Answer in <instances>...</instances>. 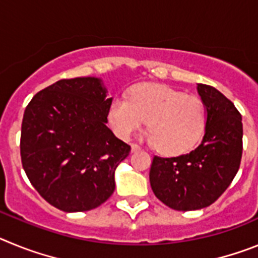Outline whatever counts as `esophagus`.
<instances>
[{
	"instance_id": "1",
	"label": "esophagus",
	"mask_w": 258,
	"mask_h": 258,
	"mask_svg": "<svg viewBox=\"0 0 258 258\" xmlns=\"http://www.w3.org/2000/svg\"><path fill=\"white\" fill-rule=\"evenodd\" d=\"M140 150H141V146H138L137 143H133V145H132V151L133 152L140 151Z\"/></svg>"
}]
</instances>
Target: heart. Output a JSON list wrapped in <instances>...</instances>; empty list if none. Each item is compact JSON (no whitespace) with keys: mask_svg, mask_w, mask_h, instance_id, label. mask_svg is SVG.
I'll return each mask as SVG.
<instances>
[{"mask_svg":"<svg viewBox=\"0 0 258 258\" xmlns=\"http://www.w3.org/2000/svg\"><path fill=\"white\" fill-rule=\"evenodd\" d=\"M108 121L120 138H131L147 121L146 140L166 155L191 151L202 140L207 125L204 102L174 88L141 84L127 99H113Z\"/></svg>","mask_w":258,"mask_h":258,"instance_id":"b5f03b06","label":"heart"}]
</instances>
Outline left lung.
Listing matches in <instances>:
<instances>
[{
	"label": "left lung",
	"mask_w": 258,
	"mask_h": 258,
	"mask_svg": "<svg viewBox=\"0 0 258 258\" xmlns=\"http://www.w3.org/2000/svg\"><path fill=\"white\" fill-rule=\"evenodd\" d=\"M198 93L207 108L202 143L188 154L155 156L150 169L155 197L175 211H197L213 204L226 191L240 166V112L213 86L198 84Z\"/></svg>",
	"instance_id": "1"
}]
</instances>
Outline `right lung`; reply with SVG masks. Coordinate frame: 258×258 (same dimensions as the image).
I'll return each mask as SVG.
<instances>
[{
  "mask_svg": "<svg viewBox=\"0 0 258 258\" xmlns=\"http://www.w3.org/2000/svg\"><path fill=\"white\" fill-rule=\"evenodd\" d=\"M112 98L102 80L63 79L32 98L20 134L23 169L52 207L90 211L115 191V169L131 152L107 126Z\"/></svg>",
  "mask_w": 258,
  "mask_h": 258,
  "instance_id": "1",
  "label": "right lung"
}]
</instances>
